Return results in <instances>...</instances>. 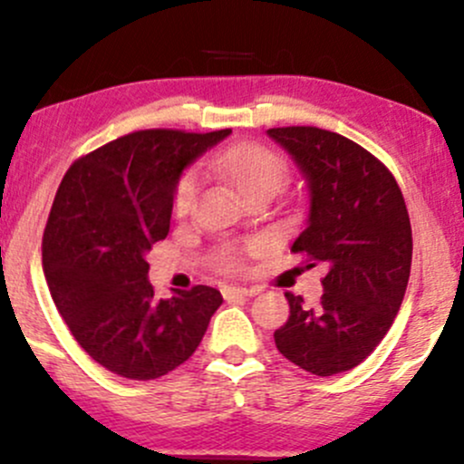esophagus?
Returning <instances> with one entry per match:
<instances>
[{"label":"esophagus","mask_w":464,"mask_h":464,"mask_svg":"<svg viewBox=\"0 0 464 464\" xmlns=\"http://www.w3.org/2000/svg\"><path fill=\"white\" fill-rule=\"evenodd\" d=\"M222 295L227 299H233V297H253V295H257V288H246V286H224L222 288Z\"/></svg>","instance_id":"obj_1"}]
</instances>
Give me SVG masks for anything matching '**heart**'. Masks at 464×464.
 I'll return each instance as SVG.
<instances>
[{"instance_id":"1","label":"heart","mask_w":464,"mask_h":464,"mask_svg":"<svg viewBox=\"0 0 464 464\" xmlns=\"http://www.w3.org/2000/svg\"><path fill=\"white\" fill-rule=\"evenodd\" d=\"M211 169L222 176L228 185L236 187L242 198L253 193H279L288 182V165L277 151L257 142H240L218 151L211 158ZM200 193V176L198 171H185L174 191V208L187 213L196 205ZM231 266H237V257H231Z\"/></svg>"}]
</instances>
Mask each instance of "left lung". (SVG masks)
Segmentation results:
<instances>
[{
  "instance_id": "8db88e82",
  "label": "left lung",
  "mask_w": 464,
  "mask_h": 464,
  "mask_svg": "<svg viewBox=\"0 0 464 464\" xmlns=\"http://www.w3.org/2000/svg\"><path fill=\"white\" fill-rule=\"evenodd\" d=\"M308 187L306 227L290 251L322 264L317 308L286 293L290 317L275 345L310 374L356 368L381 343L405 297L411 227L394 176L345 136L319 127H273Z\"/></svg>"
}]
</instances>
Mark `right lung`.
I'll use <instances>...</instances> for the list:
<instances>
[{"label":"right lung","instance_id":"1","mask_svg":"<svg viewBox=\"0 0 464 464\" xmlns=\"http://www.w3.org/2000/svg\"><path fill=\"white\" fill-rule=\"evenodd\" d=\"M228 130H142L76 160L44 231V275L81 348L110 372L160 379L196 353L220 290L193 286L158 299L147 251L169 233L182 171Z\"/></svg>","mask_w":464,"mask_h":464}]
</instances>
